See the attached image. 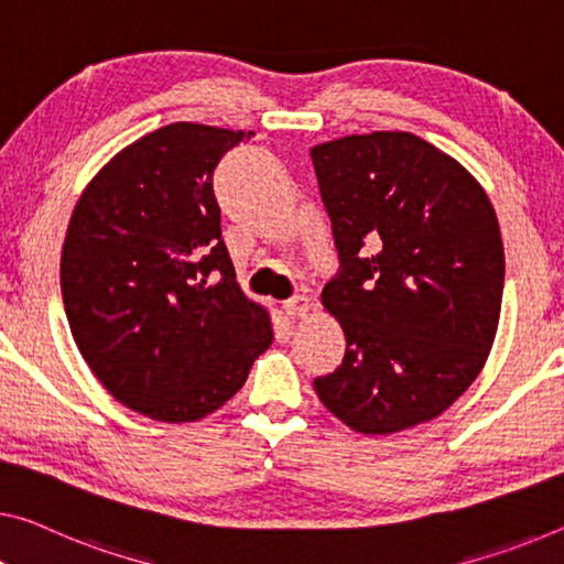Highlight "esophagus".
Segmentation results:
<instances>
[{
  "label": "esophagus",
  "instance_id": "34e87169",
  "mask_svg": "<svg viewBox=\"0 0 564 564\" xmlns=\"http://www.w3.org/2000/svg\"><path fill=\"white\" fill-rule=\"evenodd\" d=\"M310 307H312V302H310V297H305V294H297V297H290V300L282 305L284 315L292 317V319L305 317L307 312H310Z\"/></svg>",
  "mask_w": 564,
  "mask_h": 564
}]
</instances>
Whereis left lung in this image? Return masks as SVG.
I'll use <instances>...</instances> for the list:
<instances>
[{
	"label": "left lung",
	"mask_w": 564,
	"mask_h": 564,
	"mask_svg": "<svg viewBox=\"0 0 564 564\" xmlns=\"http://www.w3.org/2000/svg\"><path fill=\"white\" fill-rule=\"evenodd\" d=\"M310 155L343 264L323 307L348 343L315 393L366 436L436 419L474 383L497 337V212L462 163L413 133L345 135Z\"/></svg>",
	"instance_id": "1"
}]
</instances>
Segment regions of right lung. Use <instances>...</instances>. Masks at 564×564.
Listing matches in <instances>:
<instances>
[{"label": "right lung", "instance_id": "add662e5", "mask_svg": "<svg viewBox=\"0 0 564 564\" xmlns=\"http://www.w3.org/2000/svg\"><path fill=\"white\" fill-rule=\"evenodd\" d=\"M245 131L171 123L102 166L67 224L59 284L83 360L118 403L194 423L274 340L237 284L212 176Z\"/></svg>", "mask_w": 564, "mask_h": 564}]
</instances>
